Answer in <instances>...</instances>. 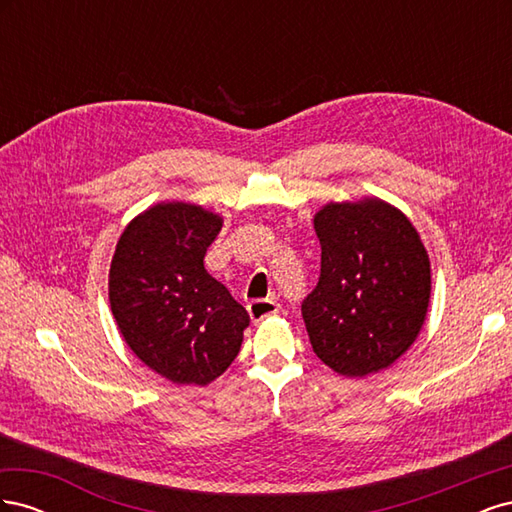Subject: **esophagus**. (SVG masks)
I'll use <instances>...</instances> for the list:
<instances>
[{
	"mask_svg": "<svg viewBox=\"0 0 512 512\" xmlns=\"http://www.w3.org/2000/svg\"><path fill=\"white\" fill-rule=\"evenodd\" d=\"M247 312H250L252 322H262L265 318L280 312V303L275 299H256L247 305Z\"/></svg>",
	"mask_w": 512,
	"mask_h": 512,
	"instance_id": "1",
	"label": "esophagus"
}]
</instances>
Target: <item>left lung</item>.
Masks as SVG:
<instances>
[{"label": "left lung", "instance_id": "obj_1", "mask_svg": "<svg viewBox=\"0 0 512 512\" xmlns=\"http://www.w3.org/2000/svg\"><path fill=\"white\" fill-rule=\"evenodd\" d=\"M314 230L320 280L301 312L316 356L346 378L391 367L427 318L431 265L421 235L376 196L331 200L316 211Z\"/></svg>", "mask_w": 512, "mask_h": 512}]
</instances>
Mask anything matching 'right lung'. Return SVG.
<instances>
[{"label":"right lung","instance_id":"1","mask_svg":"<svg viewBox=\"0 0 512 512\" xmlns=\"http://www.w3.org/2000/svg\"><path fill=\"white\" fill-rule=\"evenodd\" d=\"M222 224L220 213L164 200L123 228L111 260L108 301L119 333L138 359L175 384L220 378L250 324L203 262Z\"/></svg>","mask_w":512,"mask_h":512}]
</instances>
